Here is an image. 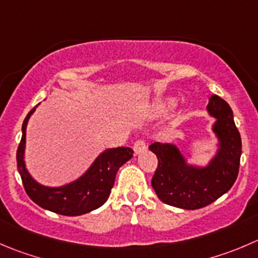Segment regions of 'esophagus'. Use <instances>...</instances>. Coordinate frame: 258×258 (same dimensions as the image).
Listing matches in <instances>:
<instances>
[{
  "label": "esophagus",
  "instance_id": "esophagus-1",
  "mask_svg": "<svg viewBox=\"0 0 258 258\" xmlns=\"http://www.w3.org/2000/svg\"><path fill=\"white\" fill-rule=\"evenodd\" d=\"M147 146H146V141L145 140H137L136 142L134 144V151L135 154L139 155V154H142L144 151H146Z\"/></svg>",
  "mask_w": 258,
  "mask_h": 258
}]
</instances>
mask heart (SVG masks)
Masks as SVG:
<instances>
[{"mask_svg":"<svg viewBox=\"0 0 258 258\" xmlns=\"http://www.w3.org/2000/svg\"><path fill=\"white\" fill-rule=\"evenodd\" d=\"M164 108H165V107H164Z\"/></svg>","mask_w":258,"mask_h":258,"instance_id":"obj_1","label":"heart"}]
</instances>
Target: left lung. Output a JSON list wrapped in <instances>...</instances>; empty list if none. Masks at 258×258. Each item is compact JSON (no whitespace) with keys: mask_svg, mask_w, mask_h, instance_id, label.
Wrapping results in <instances>:
<instances>
[{"mask_svg":"<svg viewBox=\"0 0 258 258\" xmlns=\"http://www.w3.org/2000/svg\"><path fill=\"white\" fill-rule=\"evenodd\" d=\"M209 113L216 117L213 127L219 139V151L209 166L194 167L185 164L174 145L155 144L149 149L157 156V167L151 185L162 203L176 208L201 209L228 191L239 171L242 140L233 119V112L224 99L212 96Z\"/></svg>","mask_w":258,"mask_h":258,"instance_id":"1","label":"left lung"}]
</instances>
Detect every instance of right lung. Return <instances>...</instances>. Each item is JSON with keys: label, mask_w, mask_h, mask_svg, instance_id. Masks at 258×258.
I'll return each mask as SVG.
<instances>
[{"label": "right lung", "mask_w": 258, "mask_h": 258, "mask_svg": "<svg viewBox=\"0 0 258 258\" xmlns=\"http://www.w3.org/2000/svg\"><path fill=\"white\" fill-rule=\"evenodd\" d=\"M35 108L36 107H34L24 119L22 137L16 152L17 170L27 196L41 208L62 216H82L103 206L113 187L117 171L134 156V150L124 146L106 150L77 181L60 187L42 186L30 176L24 162L27 121Z\"/></svg>", "instance_id": "right-lung-1"}]
</instances>
